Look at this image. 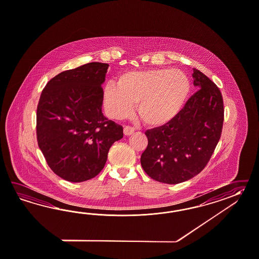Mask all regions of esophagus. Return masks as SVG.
Instances as JSON below:
<instances>
[{
	"label": "esophagus",
	"instance_id": "obj_1",
	"mask_svg": "<svg viewBox=\"0 0 259 259\" xmlns=\"http://www.w3.org/2000/svg\"><path fill=\"white\" fill-rule=\"evenodd\" d=\"M124 134L126 135V136H128V135H132L133 133H134V128L132 127V126H126L124 127Z\"/></svg>",
	"mask_w": 259,
	"mask_h": 259
}]
</instances>
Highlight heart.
<instances>
[{
    "mask_svg": "<svg viewBox=\"0 0 259 259\" xmlns=\"http://www.w3.org/2000/svg\"><path fill=\"white\" fill-rule=\"evenodd\" d=\"M190 91L191 82L183 71L152 68L121 74L116 84H107L103 101L113 119L131 115L136 103L137 113L146 125L160 126L179 115Z\"/></svg>",
    "mask_w": 259,
    "mask_h": 259,
    "instance_id": "obj_1",
    "label": "heart"
}]
</instances>
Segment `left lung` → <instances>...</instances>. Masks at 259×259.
<instances>
[{
    "mask_svg": "<svg viewBox=\"0 0 259 259\" xmlns=\"http://www.w3.org/2000/svg\"><path fill=\"white\" fill-rule=\"evenodd\" d=\"M197 92L170 123L146 131L148 144L141 164L151 179L178 184L198 175L211 158L224 123V102L219 88L193 68Z\"/></svg>",
    "mask_w": 259,
    "mask_h": 259,
    "instance_id": "obj_1",
    "label": "left lung"
}]
</instances>
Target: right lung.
Listing matches in <instances>:
<instances>
[{
  "mask_svg": "<svg viewBox=\"0 0 259 259\" xmlns=\"http://www.w3.org/2000/svg\"><path fill=\"white\" fill-rule=\"evenodd\" d=\"M108 64L93 62L63 71L40 96L36 137L48 165L58 177L82 182L100 174L123 127L102 113Z\"/></svg>",
  "mask_w": 259,
  "mask_h": 259,
  "instance_id": "1",
  "label": "right lung"
}]
</instances>
